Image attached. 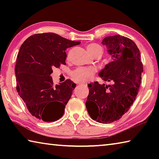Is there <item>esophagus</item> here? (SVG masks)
Wrapping results in <instances>:
<instances>
[{
  "label": "esophagus",
  "instance_id": "34e87169",
  "mask_svg": "<svg viewBox=\"0 0 159 159\" xmlns=\"http://www.w3.org/2000/svg\"><path fill=\"white\" fill-rule=\"evenodd\" d=\"M80 85H85V86H87V84H85V83H80Z\"/></svg>",
  "mask_w": 159,
  "mask_h": 159
}]
</instances>
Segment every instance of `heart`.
<instances>
[{
	"instance_id": "1",
	"label": "heart",
	"mask_w": 159,
	"mask_h": 159,
	"mask_svg": "<svg viewBox=\"0 0 159 159\" xmlns=\"http://www.w3.org/2000/svg\"><path fill=\"white\" fill-rule=\"evenodd\" d=\"M87 50L93 57H99L104 52L103 47L98 43H91L88 45ZM95 72V69L93 67H80L72 71L71 75L76 81L84 82L92 79Z\"/></svg>"
}]
</instances>
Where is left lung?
Listing matches in <instances>:
<instances>
[{
	"instance_id": "obj_1",
	"label": "left lung",
	"mask_w": 159,
	"mask_h": 159,
	"mask_svg": "<svg viewBox=\"0 0 159 159\" xmlns=\"http://www.w3.org/2000/svg\"><path fill=\"white\" fill-rule=\"evenodd\" d=\"M102 44L114 60L107 64L99 76L111 85L90 83L85 106L90 116L100 123L119 120L135 100L141 83L143 65L138 46L127 37L104 38Z\"/></svg>"
}]
</instances>
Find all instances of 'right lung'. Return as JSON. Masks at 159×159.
I'll list each match as a JSON object with an SVG mask.
<instances>
[{
	"mask_svg": "<svg viewBox=\"0 0 159 159\" xmlns=\"http://www.w3.org/2000/svg\"><path fill=\"white\" fill-rule=\"evenodd\" d=\"M54 33L34 34L21 45L15 68L17 91L33 116L45 122L62 116L76 84L53 85L52 68L66 65V48L79 45Z\"/></svg>",
	"mask_w": 159,
	"mask_h": 159,
	"instance_id": "obj_1",
	"label": "right lung"
}]
</instances>
